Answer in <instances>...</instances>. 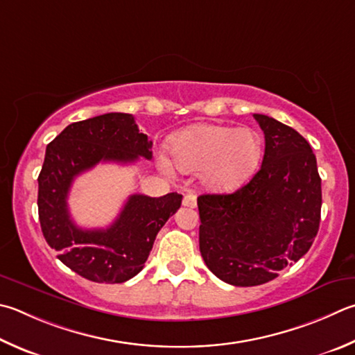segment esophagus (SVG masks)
<instances>
[{
	"label": "esophagus",
	"instance_id": "obj_1",
	"mask_svg": "<svg viewBox=\"0 0 355 355\" xmlns=\"http://www.w3.org/2000/svg\"><path fill=\"white\" fill-rule=\"evenodd\" d=\"M183 205L188 206V208H196V206H197V197H196V194H192V192H189V194H186L184 198H183Z\"/></svg>",
	"mask_w": 355,
	"mask_h": 355
}]
</instances>
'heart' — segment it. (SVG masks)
Wrapping results in <instances>:
<instances>
[{
	"instance_id": "b5f03b06",
	"label": "heart",
	"mask_w": 355,
	"mask_h": 355,
	"mask_svg": "<svg viewBox=\"0 0 355 355\" xmlns=\"http://www.w3.org/2000/svg\"><path fill=\"white\" fill-rule=\"evenodd\" d=\"M171 152L180 171L200 172L209 189L233 191L259 166L262 139L248 127L197 124L173 138ZM164 164L169 161L164 159Z\"/></svg>"
}]
</instances>
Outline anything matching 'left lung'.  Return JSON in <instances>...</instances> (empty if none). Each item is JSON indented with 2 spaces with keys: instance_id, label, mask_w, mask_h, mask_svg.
<instances>
[{
  "instance_id": "1",
  "label": "left lung",
  "mask_w": 355,
  "mask_h": 355,
  "mask_svg": "<svg viewBox=\"0 0 355 355\" xmlns=\"http://www.w3.org/2000/svg\"><path fill=\"white\" fill-rule=\"evenodd\" d=\"M253 116L266 137L261 169L233 194L197 198L206 267L237 287L266 284L301 259L321 214V178L311 144L270 116Z\"/></svg>"
}]
</instances>
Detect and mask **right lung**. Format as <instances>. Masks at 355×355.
<instances>
[{
    "mask_svg": "<svg viewBox=\"0 0 355 355\" xmlns=\"http://www.w3.org/2000/svg\"><path fill=\"white\" fill-rule=\"evenodd\" d=\"M152 141L132 114L107 113L73 122L46 147L38 175V218L48 245L77 275L94 282L119 284L138 275L158 231L182 205L183 196L133 194L105 230H82L73 222L68 194L74 178L101 161L127 164L152 158Z\"/></svg>",
    "mask_w": 355,
    "mask_h": 355,
    "instance_id": "1",
    "label": "right lung"
}]
</instances>
